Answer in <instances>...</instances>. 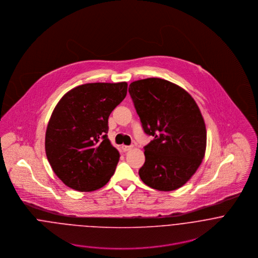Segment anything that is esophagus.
I'll return each mask as SVG.
<instances>
[{"label":"esophagus","mask_w":258,"mask_h":258,"mask_svg":"<svg viewBox=\"0 0 258 258\" xmlns=\"http://www.w3.org/2000/svg\"><path fill=\"white\" fill-rule=\"evenodd\" d=\"M122 149L124 152H127V151H130L132 149V146H127V145H123Z\"/></svg>","instance_id":"1"}]
</instances>
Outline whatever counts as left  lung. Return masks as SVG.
I'll return each mask as SVG.
<instances>
[{
	"label": "left lung",
	"instance_id": "left-lung-1",
	"mask_svg": "<svg viewBox=\"0 0 258 258\" xmlns=\"http://www.w3.org/2000/svg\"><path fill=\"white\" fill-rule=\"evenodd\" d=\"M129 93L144 132L153 136L144 147L141 180L163 191L181 187L205 157L207 130L200 108L182 87L161 78L134 81Z\"/></svg>",
	"mask_w": 258,
	"mask_h": 258
}]
</instances>
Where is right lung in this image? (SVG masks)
I'll return each instance as SVG.
<instances>
[{
  "instance_id": "obj_1",
  "label": "right lung",
  "mask_w": 258,
  "mask_h": 258,
  "mask_svg": "<svg viewBox=\"0 0 258 258\" xmlns=\"http://www.w3.org/2000/svg\"><path fill=\"white\" fill-rule=\"evenodd\" d=\"M126 82L86 83L66 93L47 124L45 154L54 174L79 191L102 187L119 152L108 139V118L127 94Z\"/></svg>"
}]
</instances>
